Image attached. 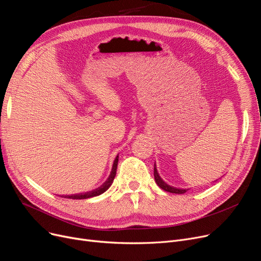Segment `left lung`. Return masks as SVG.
Returning a JSON list of instances; mask_svg holds the SVG:
<instances>
[{
    "mask_svg": "<svg viewBox=\"0 0 261 261\" xmlns=\"http://www.w3.org/2000/svg\"><path fill=\"white\" fill-rule=\"evenodd\" d=\"M153 174H154V180L156 185L160 187L162 190L166 191V192H169V193H175V194H184L186 193V192L188 191L187 189H177V188H174L172 186H168L166 182H164V181L162 180V178L160 177V175H159V173L156 172V168H155V164H154V171H153Z\"/></svg>",
    "mask_w": 261,
    "mask_h": 261,
    "instance_id": "left-lung-1",
    "label": "left lung"
}]
</instances>
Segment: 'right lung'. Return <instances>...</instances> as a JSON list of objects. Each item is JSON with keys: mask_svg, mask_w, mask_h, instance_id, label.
<instances>
[{"mask_svg": "<svg viewBox=\"0 0 261 261\" xmlns=\"http://www.w3.org/2000/svg\"><path fill=\"white\" fill-rule=\"evenodd\" d=\"M117 164H118V155L115 158L114 163H113L112 172H111V175L109 176L108 180L106 181V182H105L102 186L99 187L98 189L93 190V191H89V192H86V193L73 194V195H65V196H63V197H65V198H70V199H86V198L95 197V196H98V195H100V194L105 193V192L111 187V185L113 184V180H114V178H115V176H116Z\"/></svg>", "mask_w": 261, "mask_h": 261, "instance_id": "1", "label": "right lung"}]
</instances>
